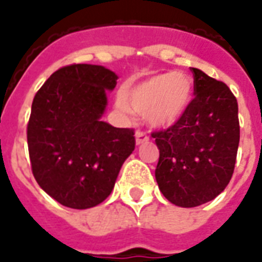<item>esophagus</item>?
I'll return each mask as SVG.
<instances>
[{"label":"esophagus","instance_id":"34e87169","mask_svg":"<svg viewBox=\"0 0 262 262\" xmlns=\"http://www.w3.org/2000/svg\"><path fill=\"white\" fill-rule=\"evenodd\" d=\"M149 141V137H147L146 133H143V131H137L135 133V142H137V145H141V143H145Z\"/></svg>","mask_w":262,"mask_h":262}]
</instances>
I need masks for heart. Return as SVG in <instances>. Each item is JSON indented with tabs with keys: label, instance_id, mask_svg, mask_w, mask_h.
<instances>
[{
	"label": "heart",
	"instance_id": "obj_1",
	"mask_svg": "<svg viewBox=\"0 0 262 262\" xmlns=\"http://www.w3.org/2000/svg\"><path fill=\"white\" fill-rule=\"evenodd\" d=\"M192 94L193 85L189 77L176 72L163 73L128 88L119 101V107L146 115L153 127H168L189 107Z\"/></svg>",
	"mask_w": 262,
	"mask_h": 262
}]
</instances>
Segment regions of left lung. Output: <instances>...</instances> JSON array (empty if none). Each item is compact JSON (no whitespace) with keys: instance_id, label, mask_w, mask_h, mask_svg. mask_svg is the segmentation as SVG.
Returning <instances> with one entry per match:
<instances>
[{"instance_id":"obj_1","label":"left lung","mask_w":262,"mask_h":262,"mask_svg":"<svg viewBox=\"0 0 262 262\" xmlns=\"http://www.w3.org/2000/svg\"><path fill=\"white\" fill-rule=\"evenodd\" d=\"M194 98L182 117L167 129L152 133L159 147L157 185L180 207H196L227 188L235 170L241 138L237 101L225 82L199 69Z\"/></svg>"}]
</instances>
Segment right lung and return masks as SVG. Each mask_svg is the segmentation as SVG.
<instances>
[{"mask_svg":"<svg viewBox=\"0 0 262 262\" xmlns=\"http://www.w3.org/2000/svg\"><path fill=\"white\" fill-rule=\"evenodd\" d=\"M117 76L96 64H69L35 94L27 124L31 171L37 184L66 207H94L113 190L135 149L133 128L101 121Z\"/></svg>","mask_w":262,"mask_h":262,"instance_id":"obj_1","label":"right lung"}]
</instances>
